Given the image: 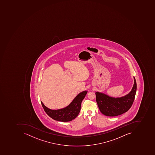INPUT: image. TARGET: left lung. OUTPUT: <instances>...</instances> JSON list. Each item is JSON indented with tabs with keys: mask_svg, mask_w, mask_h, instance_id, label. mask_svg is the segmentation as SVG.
Instances as JSON below:
<instances>
[{
	"mask_svg": "<svg viewBox=\"0 0 155 155\" xmlns=\"http://www.w3.org/2000/svg\"><path fill=\"white\" fill-rule=\"evenodd\" d=\"M134 78L133 87L129 94L120 98H113L106 94L96 92V101L101 113L107 117H115L129 110L135 100L137 82Z\"/></svg>",
	"mask_w": 155,
	"mask_h": 155,
	"instance_id": "left-lung-1",
	"label": "left lung"
}]
</instances>
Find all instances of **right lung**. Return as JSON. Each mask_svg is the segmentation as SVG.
<instances>
[{
  "label": "right lung",
  "instance_id": "add662e5",
  "mask_svg": "<svg viewBox=\"0 0 155 155\" xmlns=\"http://www.w3.org/2000/svg\"><path fill=\"white\" fill-rule=\"evenodd\" d=\"M87 91L81 92L76 96L68 106L62 109L52 110L48 108L41 101L43 108L48 116L58 121L67 122L71 121L78 116L81 107V103Z\"/></svg>",
  "mask_w": 155,
  "mask_h": 155
}]
</instances>
